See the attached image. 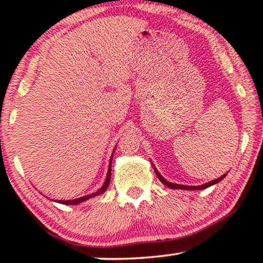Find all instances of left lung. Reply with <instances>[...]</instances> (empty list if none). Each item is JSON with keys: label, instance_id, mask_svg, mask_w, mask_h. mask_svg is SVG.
<instances>
[{"label": "left lung", "instance_id": "left-lung-1", "mask_svg": "<svg viewBox=\"0 0 263 263\" xmlns=\"http://www.w3.org/2000/svg\"><path fill=\"white\" fill-rule=\"evenodd\" d=\"M153 167H154L155 173H156V175H157L158 179H160L161 182L163 183V184H165V186L169 187V188H173V190H187V191H193V190H205V188L210 187V186H212V184H216V183H218V182H220V181L223 180L225 176H227V174H224L223 176L218 177V179L213 180V181H210V182H207V183L201 184V186H184V184H177V183L169 182V181L165 180L164 177L162 176L160 173H158V170H157L156 168H155V165H154V164H153Z\"/></svg>", "mask_w": 263, "mask_h": 263}]
</instances>
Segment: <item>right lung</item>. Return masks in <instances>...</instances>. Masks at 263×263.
<instances>
[{
	"label": "right lung",
	"mask_w": 263,
	"mask_h": 263,
	"mask_svg": "<svg viewBox=\"0 0 263 263\" xmlns=\"http://www.w3.org/2000/svg\"><path fill=\"white\" fill-rule=\"evenodd\" d=\"M116 150V149H114ZM114 150H113V154H114ZM113 154H112V156H110V160H109V165H108V172H107V176H106V180H105V182H103V184H102V187L100 188V190H98L96 192H94V193H91V194H88V195H84V197H82V198H79V199H72V200H54L56 202H59V204H64V205H77V204H80V202H82V201H86V200H88V199H90V198H94V197H96V195H100V194H102V193H105L106 192V190H107V187H108V184H109V181H110V170H112V160H113Z\"/></svg>",
	"instance_id": "right-lung-1"
}]
</instances>
